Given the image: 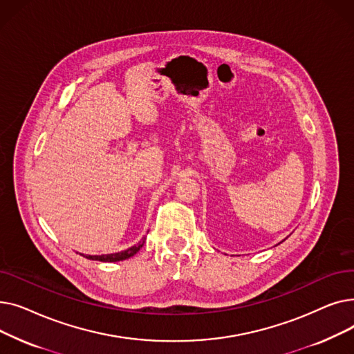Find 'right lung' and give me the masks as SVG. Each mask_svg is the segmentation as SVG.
Returning <instances> with one entry per match:
<instances>
[{
    "mask_svg": "<svg viewBox=\"0 0 354 354\" xmlns=\"http://www.w3.org/2000/svg\"><path fill=\"white\" fill-rule=\"evenodd\" d=\"M145 244V238L140 241L138 245H133L132 248H129L126 251L122 252H116V254H109V255H83L88 259H95V261H103V263H116V261H123L126 258L133 257Z\"/></svg>",
    "mask_w": 354,
    "mask_h": 354,
    "instance_id": "obj_1",
    "label": "right lung"
}]
</instances>
